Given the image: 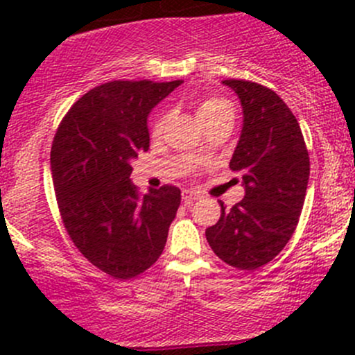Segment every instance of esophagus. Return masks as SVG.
I'll return each instance as SVG.
<instances>
[{
    "label": "esophagus",
    "mask_w": 355,
    "mask_h": 355,
    "mask_svg": "<svg viewBox=\"0 0 355 355\" xmlns=\"http://www.w3.org/2000/svg\"><path fill=\"white\" fill-rule=\"evenodd\" d=\"M199 199V194L194 191H184L182 192V200H184L185 206H191L192 202H196V200Z\"/></svg>",
    "instance_id": "esophagus-1"
}]
</instances>
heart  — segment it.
I'll list each match as a JSON object with an SVG mask.
<instances>
[{
	"instance_id": "heart-1",
	"label": "heart",
	"mask_w": 355,
	"mask_h": 355,
	"mask_svg": "<svg viewBox=\"0 0 355 355\" xmlns=\"http://www.w3.org/2000/svg\"><path fill=\"white\" fill-rule=\"evenodd\" d=\"M223 113H234V106L230 101L223 98H218V96H206L198 103V116L200 123L211 120V118H216ZM164 123H166V114H159L155 121H153V135H159L163 132Z\"/></svg>"
}]
</instances>
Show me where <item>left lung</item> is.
I'll return each mask as SVG.
<instances>
[{"mask_svg":"<svg viewBox=\"0 0 355 355\" xmlns=\"http://www.w3.org/2000/svg\"><path fill=\"white\" fill-rule=\"evenodd\" d=\"M244 113L230 168L242 175L245 196L206 230L213 252L239 270L270 263L295 232L309 182V155L299 121L271 89L249 80H223Z\"/></svg>","mask_w":355,"mask_h":355,"instance_id":"left-lung-1","label":"left lung"}]
</instances>
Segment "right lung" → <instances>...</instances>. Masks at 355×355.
Masks as SVG:
<instances>
[{
  "label": "right lung",
  "instance_id": "obj_1",
  "mask_svg": "<svg viewBox=\"0 0 355 355\" xmlns=\"http://www.w3.org/2000/svg\"><path fill=\"white\" fill-rule=\"evenodd\" d=\"M182 80H113L82 96L56 130L51 175L65 228L96 268L130 280L156 263L180 189L139 196L132 159L149 149L148 116Z\"/></svg>",
  "mask_w": 355,
  "mask_h": 355
}]
</instances>
